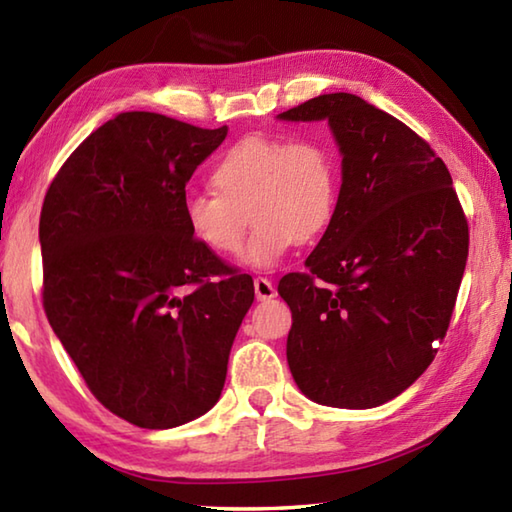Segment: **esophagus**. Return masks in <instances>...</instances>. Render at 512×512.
<instances>
[{"label":"esophagus","instance_id":"obj_1","mask_svg":"<svg viewBox=\"0 0 512 512\" xmlns=\"http://www.w3.org/2000/svg\"><path fill=\"white\" fill-rule=\"evenodd\" d=\"M275 287L268 277H255V296L257 300H271L275 298Z\"/></svg>","mask_w":512,"mask_h":512}]
</instances>
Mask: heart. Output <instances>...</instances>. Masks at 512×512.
<instances>
[{
	"label": "heart",
	"mask_w": 512,
	"mask_h": 512,
	"mask_svg": "<svg viewBox=\"0 0 512 512\" xmlns=\"http://www.w3.org/2000/svg\"><path fill=\"white\" fill-rule=\"evenodd\" d=\"M216 194H189L183 216L192 237L216 255L237 253L246 212L255 223L244 264L273 268L296 241L323 235L341 192V164L320 137L248 135L228 146L210 173Z\"/></svg>",
	"instance_id": "obj_1"
}]
</instances>
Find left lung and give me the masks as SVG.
Instances as JSON below:
<instances>
[{"label": "left lung", "mask_w": 512, "mask_h": 512, "mask_svg": "<svg viewBox=\"0 0 512 512\" xmlns=\"http://www.w3.org/2000/svg\"><path fill=\"white\" fill-rule=\"evenodd\" d=\"M280 119H327L343 153L332 223L305 273L277 291L291 307L287 361L309 400L372 409L406 391L445 339L470 230L431 146L348 92L320 94Z\"/></svg>", "instance_id": "obj_1"}]
</instances>
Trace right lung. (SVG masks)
<instances>
[{
    "label": "right lung",
    "mask_w": 512,
    "mask_h": 512,
    "mask_svg": "<svg viewBox=\"0 0 512 512\" xmlns=\"http://www.w3.org/2000/svg\"><path fill=\"white\" fill-rule=\"evenodd\" d=\"M228 135L121 112L76 146L40 212L42 307L90 393L142 429L219 400L253 277L189 232L185 185Z\"/></svg>",
    "instance_id": "obj_1"
}]
</instances>
